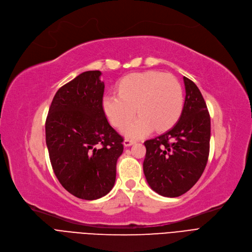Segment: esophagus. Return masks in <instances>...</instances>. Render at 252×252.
<instances>
[{
	"label": "esophagus",
	"instance_id": "esophagus-1",
	"mask_svg": "<svg viewBox=\"0 0 252 252\" xmlns=\"http://www.w3.org/2000/svg\"><path fill=\"white\" fill-rule=\"evenodd\" d=\"M134 143H135V141H134V140L129 139V138H126V139L124 140V142H123V144H124L125 146H130V145L134 144Z\"/></svg>",
	"mask_w": 252,
	"mask_h": 252
}]
</instances>
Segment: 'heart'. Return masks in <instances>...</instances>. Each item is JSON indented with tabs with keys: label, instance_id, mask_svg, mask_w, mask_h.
Instances as JSON below:
<instances>
[{
	"label": "heart",
	"instance_id": "b5f03b06",
	"mask_svg": "<svg viewBox=\"0 0 252 252\" xmlns=\"http://www.w3.org/2000/svg\"><path fill=\"white\" fill-rule=\"evenodd\" d=\"M119 94H107L102 108L111 123L120 128L135 115L140 117L122 128L123 134L141 138L156 128L164 131L179 119L183 109V90L180 82L168 73L146 71L132 73L118 86Z\"/></svg>",
	"mask_w": 252,
	"mask_h": 252
}]
</instances>
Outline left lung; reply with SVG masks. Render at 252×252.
<instances>
[{"instance_id": "8db88e82", "label": "left lung", "mask_w": 252, "mask_h": 252, "mask_svg": "<svg viewBox=\"0 0 252 252\" xmlns=\"http://www.w3.org/2000/svg\"><path fill=\"white\" fill-rule=\"evenodd\" d=\"M184 107L175 126L146 140L143 172L151 188L161 196L178 197L202 175L210 154L211 118L196 84L183 77Z\"/></svg>"}]
</instances>
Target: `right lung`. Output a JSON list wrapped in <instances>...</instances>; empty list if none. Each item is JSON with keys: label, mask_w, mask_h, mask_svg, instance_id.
I'll return each instance as SVG.
<instances>
[{"label": "right lung", "mask_w": 252, "mask_h": 252, "mask_svg": "<svg viewBox=\"0 0 252 252\" xmlns=\"http://www.w3.org/2000/svg\"><path fill=\"white\" fill-rule=\"evenodd\" d=\"M100 71H86L56 93L46 120V142L54 173L62 186L81 199L108 194L116 181L123 137L102 108Z\"/></svg>", "instance_id": "obj_1"}]
</instances>
